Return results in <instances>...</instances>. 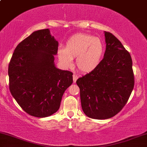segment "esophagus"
Instances as JSON below:
<instances>
[{"label":"esophagus","instance_id":"1","mask_svg":"<svg viewBox=\"0 0 147 147\" xmlns=\"http://www.w3.org/2000/svg\"><path fill=\"white\" fill-rule=\"evenodd\" d=\"M77 79H78V75L77 74H73V82H76Z\"/></svg>","mask_w":147,"mask_h":147}]
</instances>
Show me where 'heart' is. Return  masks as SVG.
<instances>
[{"instance_id": "heart-1", "label": "heart", "mask_w": 147, "mask_h": 147, "mask_svg": "<svg viewBox=\"0 0 147 147\" xmlns=\"http://www.w3.org/2000/svg\"><path fill=\"white\" fill-rule=\"evenodd\" d=\"M104 54V44L102 40L85 33L72 35L65 43V48L58 50V57L64 65L71 66L73 58L77 57L76 65L84 72H91L97 68Z\"/></svg>"}]
</instances>
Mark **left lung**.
<instances>
[{
	"mask_svg": "<svg viewBox=\"0 0 147 147\" xmlns=\"http://www.w3.org/2000/svg\"><path fill=\"white\" fill-rule=\"evenodd\" d=\"M106 48L97 68L77 80L82 108L88 117L109 119L120 112L134 88L131 55L120 41L105 32Z\"/></svg>",
	"mask_w": 147,
	"mask_h": 147,
	"instance_id": "obj_1",
	"label": "left lung"
}]
</instances>
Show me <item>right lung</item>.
<instances>
[{"mask_svg":"<svg viewBox=\"0 0 147 147\" xmlns=\"http://www.w3.org/2000/svg\"><path fill=\"white\" fill-rule=\"evenodd\" d=\"M58 44L48 29L38 30L16 46L10 59V92L30 115L45 117L56 113L73 82L71 72L59 70L54 63Z\"/></svg>","mask_w":147,"mask_h":147,"instance_id":"right-lung-1","label":"right lung"}]
</instances>
